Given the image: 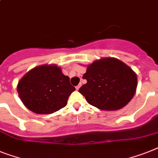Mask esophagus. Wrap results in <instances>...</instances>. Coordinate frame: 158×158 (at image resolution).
I'll list each match as a JSON object with an SVG mask.
<instances>
[{"instance_id": "obj_1", "label": "esophagus", "mask_w": 158, "mask_h": 158, "mask_svg": "<svg viewBox=\"0 0 158 158\" xmlns=\"http://www.w3.org/2000/svg\"><path fill=\"white\" fill-rule=\"evenodd\" d=\"M81 85V84H79V85H77V86H76V89H77V90H78V89H80Z\"/></svg>"}]
</instances>
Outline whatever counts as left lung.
Masks as SVG:
<instances>
[{
	"instance_id": "1",
	"label": "left lung",
	"mask_w": 158,
	"mask_h": 158,
	"mask_svg": "<svg viewBox=\"0 0 158 158\" xmlns=\"http://www.w3.org/2000/svg\"><path fill=\"white\" fill-rule=\"evenodd\" d=\"M87 81L79 92L89 104L102 110H116L127 105L137 87L136 73L114 57L96 60L87 66Z\"/></svg>"
}]
</instances>
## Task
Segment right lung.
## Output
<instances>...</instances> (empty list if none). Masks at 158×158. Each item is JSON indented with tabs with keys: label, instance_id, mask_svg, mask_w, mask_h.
I'll return each instance as SVG.
<instances>
[{
	"label": "right lung",
	"instance_id": "add662e5",
	"mask_svg": "<svg viewBox=\"0 0 158 158\" xmlns=\"http://www.w3.org/2000/svg\"><path fill=\"white\" fill-rule=\"evenodd\" d=\"M76 89L56 64L35 67L21 78L17 85L18 96L27 109L35 114H52L68 103Z\"/></svg>",
	"mask_w": 158,
	"mask_h": 158
}]
</instances>
